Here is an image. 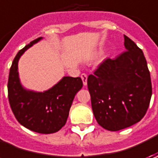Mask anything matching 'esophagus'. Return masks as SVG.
I'll list each match as a JSON object with an SVG mask.
<instances>
[{"mask_svg": "<svg viewBox=\"0 0 158 158\" xmlns=\"http://www.w3.org/2000/svg\"><path fill=\"white\" fill-rule=\"evenodd\" d=\"M81 78H82V82H83V85L85 86V85H87V78H88V76L86 74H82L81 75Z\"/></svg>", "mask_w": 158, "mask_h": 158, "instance_id": "esophagus-1", "label": "esophagus"}]
</instances>
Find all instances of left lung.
Returning a JSON list of instances; mask_svg holds the SVG:
<instances>
[{
	"mask_svg": "<svg viewBox=\"0 0 158 158\" xmlns=\"http://www.w3.org/2000/svg\"><path fill=\"white\" fill-rule=\"evenodd\" d=\"M127 51L106 59L88 76L91 107L98 123L118 131L139 122L152 95L150 74L143 51L124 35Z\"/></svg>",
	"mask_w": 158,
	"mask_h": 158,
	"instance_id": "left-lung-1",
	"label": "left lung"
}]
</instances>
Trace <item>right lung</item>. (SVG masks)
<instances>
[{"instance_id": "1", "label": "right lung", "mask_w": 158, "mask_h": 158, "mask_svg": "<svg viewBox=\"0 0 158 158\" xmlns=\"http://www.w3.org/2000/svg\"><path fill=\"white\" fill-rule=\"evenodd\" d=\"M41 39L31 41L15 55L9 70L8 97L11 110L22 126L36 133L52 134L66 124L72 102L82 89V81L80 77L64 76L44 92L27 90L22 86L17 70L19 58Z\"/></svg>"}]
</instances>
